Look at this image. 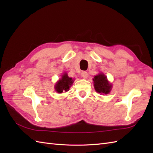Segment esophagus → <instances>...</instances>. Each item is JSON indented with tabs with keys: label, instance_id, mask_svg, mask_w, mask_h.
Masks as SVG:
<instances>
[{
	"label": "esophagus",
	"instance_id": "34e87169",
	"mask_svg": "<svg viewBox=\"0 0 153 153\" xmlns=\"http://www.w3.org/2000/svg\"><path fill=\"white\" fill-rule=\"evenodd\" d=\"M82 76L83 77V78H87V77H88V74H87V71H83L82 72Z\"/></svg>",
	"mask_w": 153,
	"mask_h": 153
}]
</instances>
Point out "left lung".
I'll use <instances>...</instances> for the list:
<instances>
[{
    "label": "left lung",
    "mask_w": 153,
    "mask_h": 153,
    "mask_svg": "<svg viewBox=\"0 0 153 153\" xmlns=\"http://www.w3.org/2000/svg\"><path fill=\"white\" fill-rule=\"evenodd\" d=\"M94 87L97 93L101 94H108L112 89V84L107 80L106 76L102 73H100L94 76L93 79Z\"/></svg>",
    "instance_id": "1"
}]
</instances>
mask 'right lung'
<instances>
[{
    "label": "right lung",
    "instance_id": "obj_1",
    "mask_svg": "<svg viewBox=\"0 0 153 153\" xmlns=\"http://www.w3.org/2000/svg\"><path fill=\"white\" fill-rule=\"evenodd\" d=\"M74 80L71 77H69L66 72H64L62 76L61 79L56 82L54 86L55 91L58 93H62L63 91H69L70 87L72 85Z\"/></svg>",
    "mask_w": 153,
    "mask_h": 153
}]
</instances>
